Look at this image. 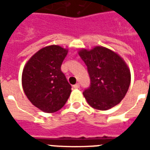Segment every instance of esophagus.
<instances>
[{"mask_svg": "<svg viewBox=\"0 0 150 150\" xmlns=\"http://www.w3.org/2000/svg\"><path fill=\"white\" fill-rule=\"evenodd\" d=\"M73 88H75V89H78V88H79V83H76V84H75L73 86Z\"/></svg>", "mask_w": 150, "mask_h": 150, "instance_id": "34e87169", "label": "esophagus"}]
</instances>
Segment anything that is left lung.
<instances>
[{
    "label": "left lung",
    "instance_id": "obj_1",
    "mask_svg": "<svg viewBox=\"0 0 150 150\" xmlns=\"http://www.w3.org/2000/svg\"><path fill=\"white\" fill-rule=\"evenodd\" d=\"M79 54L88 67L90 87L83 94L97 110H108L122 100L129 90L131 74L120 56L104 46L81 49Z\"/></svg>",
    "mask_w": 150,
    "mask_h": 150
}]
</instances>
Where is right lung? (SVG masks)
<instances>
[{
	"label": "right lung",
	"mask_w": 150,
	"mask_h": 150,
	"mask_svg": "<svg viewBox=\"0 0 150 150\" xmlns=\"http://www.w3.org/2000/svg\"><path fill=\"white\" fill-rule=\"evenodd\" d=\"M68 50L58 45L42 48L25 65L21 83L28 100L44 112L61 109L71 92V86L61 71Z\"/></svg>",
	"instance_id": "obj_1"
}]
</instances>
